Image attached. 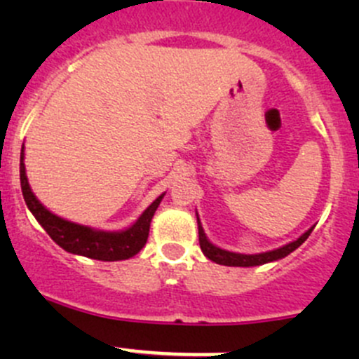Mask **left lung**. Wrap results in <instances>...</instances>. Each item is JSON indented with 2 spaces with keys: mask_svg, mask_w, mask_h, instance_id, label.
I'll list each match as a JSON object with an SVG mask.
<instances>
[{
  "mask_svg": "<svg viewBox=\"0 0 359 359\" xmlns=\"http://www.w3.org/2000/svg\"><path fill=\"white\" fill-rule=\"evenodd\" d=\"M314 227H311L309 231L302 234L300 238H297L295 241L292 243L285 245V247L273 250V252H266V253H255V255H245V253H234V252H227V250H222L215 245L210 243L205 236V231H203L200 219H198V234H200V247L201 252L208 257L210 260L217 264H222V266H236V267H252V266H260V264H267L273 262V260L283 259L287 257L288 253H292L293 250L299 248L304 241L309 238V234L313 233Z\"/></svg>",
  "mask_w": 359,
  "mask_h": 359,
  "instance_id": "obj_1",
  "label": "left lung"
}]
</instances>
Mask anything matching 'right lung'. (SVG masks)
<instances>
[{
  "instance_id": "obj_1",
  "label": "right lung",
  "mask_w": 359,
  "mask_h": 359,
  "mask_svg": "<svg viewBox=\"0 0 359 359\" xmlns=\"http://www.w3.org/2000/svg\"><path fill=\"white\" fill-rule=\"evenodd\" d=\"M20 187L27 208L31 210L32 215L36 217L43 229L48 233V236L55 241L59 247L66 252L76 253V255L90 257L95 260H125L139 253L146 245L147 236H149V226L153 220L154 212L163 200V194L156 201L151 203L149 208L139 217L132 227L119 233H106V231H97L92 227L79 226V224L69 222V220L60 219L53 215L50 210H46L29 187L27 177H25L24 166V146L20 151Z\"/></svg>"
}]
</instances>
